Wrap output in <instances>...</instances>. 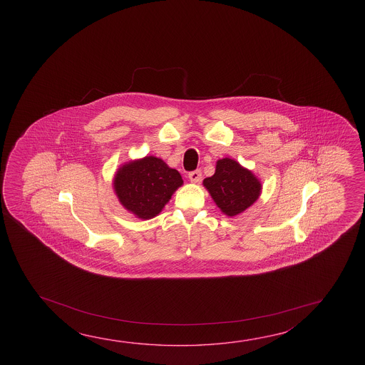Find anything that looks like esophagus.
<instances>
[{"label":"esophagus","instance_id":"esophagus-1","mask_svg":"<svg viewBox=\"0 0 365 365\" xmlns=\"http://www.w3.org/2000/svg\"><path fill=\"white\" fill-rule=\"evenodd\" d=\"M188 178H190L192 183H200L201 178H202V173H201V170H195V172L188 174Z\"/></svg>","mask_w":365,"mask_h":365}]
</instances>
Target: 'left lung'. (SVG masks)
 I'll use <instances>...</instances> for the list:
<instances>
[{
	"mask_svg": "<svg viewBox=\"0 0 365 365\" xmlns=\"http://www.w3.org/2000/svg\"><path fill=\"white\" fill-rule=\"evenodd\" d=\"M202 185L221 212L230 217L250 209L262 192L257 175L230 158L219 159L215 173L205 178Z\"/></svg>",
	"mask_w": 365,
	"mask_h": 365,
	"instance_id": "obj_1",
	"label": "left lung"
}]
</instances>
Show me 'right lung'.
<instances>
[{
    "label": "right lung",
    "instance_id": "right-lung-1",
    "mask_svg": "<svg viewBox=\"0 0 365 365\" xmlns=\"http://www.w3.org/2000/svg\"><path fill=\"white\" fill-rule=\"evenodd\" d=\"M182 185L180 172L153 155L123 163L113 178L120 205L141 220L159 215Z\"/></svg>",
    "mask_w": 365,
    "mask_h": 365
}]
</instances>
